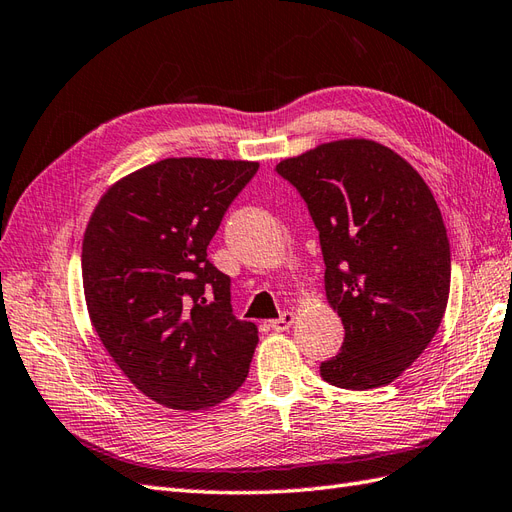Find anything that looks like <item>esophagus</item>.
<instances>
[{
    "instance_id": "esophagus-1",
    "label": "esophagus",
    "mask_w": 512,
    "mask_h": 512,
    "mask_svg": "<svg viewBox=\"0 0 512 512\" xmlns=\"http://www.w3.org/2000/svg\"><path fill=\"white\" fill-rule=\"evenodd\" d=\"M293 321H295V315H293V313H284L280 319L269 321V326H271V330L284 332V330H289V328L293 326Z\"/></svg>"
}]
</instances>
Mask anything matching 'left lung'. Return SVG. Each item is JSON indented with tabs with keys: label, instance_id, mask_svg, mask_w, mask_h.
I'll use <instances>...</instances> for the list:
<instances>
[{
	"label": "left lung",
	"instance_id": "8db88e82",
	"mask_svg": "<svg viewBox=\"0 0 512 512\" xmlns=\"http://www.w3.org/2000/svg\"><path fill=\"white\" fill-rule=\"evenodd\" d=\"M308 204L341 317V352L321 378L341 389L391 384L434 339L450 297V241L428 184L369 139L321 143L276 167Z\"/></svg>",
	"mask_w": 512,
	"mask_h": 512
}]
</instances>
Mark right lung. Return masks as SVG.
I'll list each match as a JSON object with an SVG mask.
<instances>
[{
	"mask_svg": "<svg viewBox=\"0 0 512 512\" xmlns=\"http://www.w3.org/2000/svg\"><path fill=\"white\" fill-rule=\"evenodd\" d=\"M258 162L165 158L99 199L82 241V284L106 352L149 400L204 410L245 382L258 343L232 315L230 278L208 243Z\"/></svg>",
	"mask_w": 512,
	"mask_h": 512,
	"instance_id": "add662e5",
	"label": "right lung"
}]
</instances>
